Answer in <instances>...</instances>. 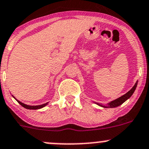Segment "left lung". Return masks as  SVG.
<instances>
[{
    "label": "left lung",
    "mask_w": 149,
    "mask_h": 149,
    "mask_svg": "<svg viewBox=\"0 0 149 149\" xmlns=\"http://www.w3.org/2000/svg\"><path fill=\"white\" fill-rule=\"evenodd\" d=\"M137 84H138V81H136V83L135 84V85L134 86V87L132 88L131 89V90L129 91H128L127 93H126V94L123 95L122 96L119 97V98H116V100H113V101H111L110 103H108L106 106H103V105H101L99 104V103H96L97 105H98V106H102L103 108H115V107H117V106H120V105H121L122 103H123L125 102V101H126V100H128V98H130V97L131 96V95H133V93H134V91H135L136 88V86H137Z\"/></svg>",
    "instance_id": "1"
}]
</instances>
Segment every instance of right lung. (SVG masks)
Returning <instances> with one entry per match:
<instances>
[{"label":"right lung","instance_id":"right-lung-1","mask_svg":"<svg viewBox=\"0 0 149 149\" xmlns=\"http://www.w3.org/2000/svg\"><path fill=\"white\" fill-rule=\"evenodd\" d=\"M13 98H15V99L17 101H18V103H19L20 105H21V106H23V107H24L25 109H31H31H33V110H36V109H41V108H43V107H44V106H46V105L48 104V103H44V104L39 105V106H29V105H26V104H25V103H23L21 102V101H18V100H17L16 98H15L14 96H13Z\"/></svg>","mask_w":149,"mask_h":149}]
</instances>
